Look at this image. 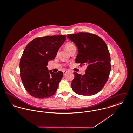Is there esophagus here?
<instances>
[{
    "label": "esophagus",
    "mask_w": 133,
    "mask_h": 133,
    "mask_svg": "<svg viewBox=\"0 0 133 133\" xmlns=\"http://www.w3.org/2000/svg\"><path fill=\"white\" fill-rule=\"evenodd\" d=\"M68 72V71H66V70H65V71H63V75H65Z\"/></svg>",
    "instance_id": "1"
}]
</instances>
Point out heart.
Returning a JSON list of instances; mask_svg holds the SVG:
<instances>
[{
    "label": "heart",
    "instance_id": "obj_1",
    "mask_svg": "<svg viewBox=\"0 0 133 133\" xmlns=\"http://www.w3.org/2000/svg\"><path fill=\"white\" fill-rule=\"evenodd\" d=\"M65 48L67 51L70 53L74 49H76V46L72 42H67L65 44Z\"/></svg>",
    "mask_w": 133,
    "mask_h": 133
}]
</instances>
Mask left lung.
Wrapping results in <instances>:
<instances>
[{
	"mask_svg": "<svg viewBox=\"0 0 133 133\" xmlns=\"http://www.w3.org/2000/svg\"><path fill=\"white\" fill-rule=\"evenodd\" d=\"M67 37L77 47L76 63L87 65L84 75L74 72L71 87L79 95H95L102 89L109 77L111 65L108 46L103 39L91 33L70 34Z\"/></svg>",
	"mask_w": 133,
	"mask_h": 133,
	"instance_id": "obj_1",
	"label": "left lung"
}]
</instances>
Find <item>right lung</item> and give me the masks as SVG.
I'll list each match as a JSON object with an SVG mask.
<instances>
[{"label":"right lung","instance_id":"1","mask_svg":"<svg viewBox=\"0 0 133 133\" xmlns=\"http://www.w3.org/2000/svg\"><path fill=\"white\" fill-rule=\"evenodd\" d=\"M65 39V35L35 38L25 48L20 61V77L32 96L43 99L56 93L63 74L48 70L47 65L49 60L55 59Z\"/></svg>","mask_w":133,"mask_h":133}]
</instances>
